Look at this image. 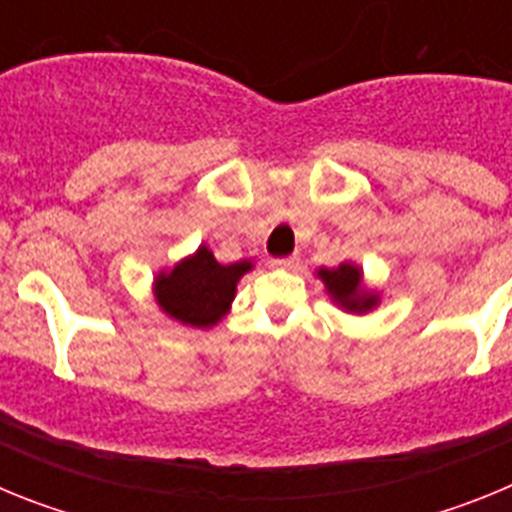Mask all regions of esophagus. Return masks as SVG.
Here are the masks:
<instances>
[{"mask_svg": "<svg viewBox=\"0 0 512 512\" xmlns=\"http://www.w3.org/2000/svg\"><path fill=\"white\" fill-rule=\"evenodd\" d=\"M297 264H300V256H284V259H271L269 266L271 269H297Z\"/></svg>", "mask_w": 512, "mask_h": 512, "instance_id": "esophagus-1", "label": "esophagus"}]
</instances>
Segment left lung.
<instances>
[{
	"label": "left lung",
	"mask_w": 512,
	"mask_h": 512,
	"mask_svg": "<svg viewBox=\"0 0 512 512\" xmlns=\"http://www.w3.org/2000/svg\"><path fill=\"white\" fill-rule=\"evenodd\" d=\"M318 277L323 279L330 300L343 307L346 312H369L379 305V295L364 287L361 269L356 264L343 261L336 269H318Z\"/></svg>",
	"instance_id": "8db88e82"
}]
</instances>
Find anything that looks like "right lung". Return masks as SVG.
<instances>
[{
	"label": "right lung",
	"instance_id": "1",
	"mask_svg": "<svg viewBox=\"0 0 512 512\" xmlns=\"http://www.w3.org/2000/svg\"><path fill=\"white\" fill-rule=\"evenodd\" d=\"M251 269V261L220 264L210 248L200 246L174 269L158 274L153 295L169 318L192 328H212L228 315L238 279Z\"/></svg>",
	"mask_w": 512,
	"mask_h": 512
}]
</instances>
